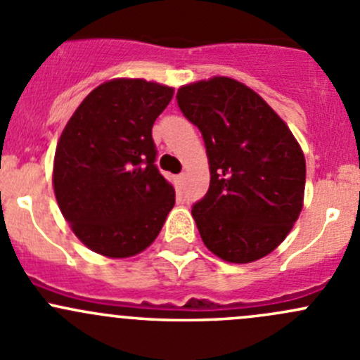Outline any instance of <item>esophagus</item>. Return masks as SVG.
Segmentation results:
<instances>
[{
    "label": "esophagus",
    "mask_w": 360,
    "mask_h": 360,
    "mask_svg": "<svg viewBox=\"0 0 360 360\" xmlns=\"http://www.w3.org/2000/svg\"><path fill=\"white\" fill-rule=\"evenodd\" d=\"M177 181H179V184H184V181H186V174L181 172L179 176H177Z\"/></svg>",
    "instance_id": "esophagus-1"
}]
</instances>
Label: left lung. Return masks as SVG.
I'll use <instances>...</instances> for the list:
<instances>
[{
    "label": "left lung",
    "instance_id": "1",
    "mask_svg": "<svg viewBox=\"0 0 360 360\" xmlns=\"http://www.w3.org/2000/svg\"><path fill=\"white\" fill-rule=\"evenodd\" d=\"M177 106L198 127L210 184L191 209L205 248L250 263L288 237L303 207V151L289 127L254 90L216 76L177 90Z\"/></svg>",
    "mask_w": 360,
    "mask_h": 360
}]
</instances>
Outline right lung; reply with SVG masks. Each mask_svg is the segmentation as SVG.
Here are the masks:
<instances>
[{"label": "right lung", "instance_id": "right-lung-1", "mask_svg": "<svg viewBox=\"0 0 360 360\" xmlns=\"http://www.w3.org/2000/svg\"><path fill=\"white\" fill-rule=\"evenodd\" d=\"M172 96L160 83L111 79L83 99L63 130L53 191L64 219L94 252L136 256L158 237L176 203L151 137Z\"/></svg>", "mask_w": 360, "mask_h": 360}]
</instances>
